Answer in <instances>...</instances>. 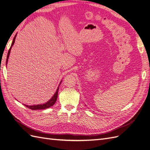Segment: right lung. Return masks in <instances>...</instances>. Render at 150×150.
Returning a JSON list of instances; mask_svg holds the SVG:
<instances>
[{
    "label": "right lung",
    "instance_id": "obj_1",
    "mask_svg": "<svg viewBox=\"0 0 150 150\" xmlns=\"http://www.w3.org/2000/svg\"><path fill=\"white\" fill-rule=\"evenodd\" d=\"M16 36V35H15V36L14 37L12 45H11V47H10V49H9V50H8V54H7V61H6L7 63L8 59V57H9V54H10V52L11 48H12V46L13 45V44H14V42H15ZM60 83H61V82L60 83ZM58 91H59V87H58V88H57V90L56 92L55 93L54 96H52V98L51 99H50L49 101H48L46 103H45V104H38V105H34V106H28V105H25V106L26 107H27L28 108H29V109H32V110L45 109H47V108H50V107H51V106H52L53 105L55 104V101H57V96H58Z\"/></svg>",
    "mask_w": 150,
    "mask_h": 150
}]
</instances>
